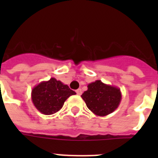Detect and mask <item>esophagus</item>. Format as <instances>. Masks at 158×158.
<instances>
[{
	"instance_id": "34e87169",
	"label": "esophagus",
	"mask_w": 158,
	"mask_h": 158,
	"mask_svg": "<svg viewBox=\"0 0 158 158\" xmlns=\"http://www.w3.org/2000/svg\"><path fill=\"white\" fill-rule=\"evenodd\" d=\"M76 94H78V95H81L82 94V90L80 89H77L76 90Z\"/></svg>"
}]
</instances>
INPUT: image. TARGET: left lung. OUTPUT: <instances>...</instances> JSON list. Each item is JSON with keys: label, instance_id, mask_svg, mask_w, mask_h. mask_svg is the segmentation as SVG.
I'll list each match as a JSON object with an SVG mask.
<instances>
[{"label": "left lung", "instance_id": "left-lung-1", "mask_svg": "<svg viewBox=\"0 0 158 158\" xmlns=\"http://www.w3.org/2000/svg\"><path fill=\"white\" fill-rule=\"evenodd\" d=\"M119 88L96 80L88 85V90L81 95L87 106L96 115L105 116L117 109L121 101Z\"/></svg>", "mask_w": 158, "mask_h": 158}]
</instances>
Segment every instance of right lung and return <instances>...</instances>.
I'll use <instances>...</instances> for the list:
<instances>
[{
  "label": "right lung",
  "mask_w": 158,
  "mask_h": 158,
  "mask_svg": "<svg viewBox=\"0 0 158 158\" xmlns=\"http://www.w3.org/2000/svg\"><path fill=\"white\" fill-rule=\"evenodd\" d=\"M76 94L61 81L51 78L36 85L31 93L33 105L44 115H52L61 109L69 97Z\"/></svg>",
  "instance_id": "right-lung-1"
}]
</instances>
